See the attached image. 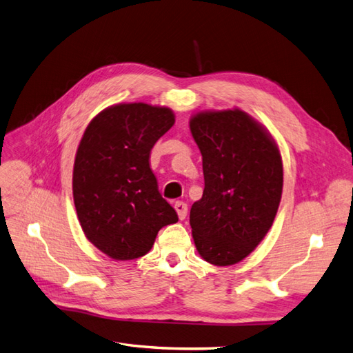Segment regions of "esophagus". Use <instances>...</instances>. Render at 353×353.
<instances>
[{"mask_svg": "<svg viewBox=\"0 0 353 353\" xmlns=\"http://www.w3.org/2000/svg\"><path fill=\"white\" fill-rule=\"evenodd\" d=\"M174 209H176V212H177V216H179L180 221L186 218V214H188V205H186V203H183V201H176Z\"/></svg>", "mask_w": 353, "mask_h": 353, "instance_id": "esophagus-1", "label": "esophagus"}]
</instances>
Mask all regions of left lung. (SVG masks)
<instances>
[{
	"label": "left lung",
	"instance_id": "8db88e82",
	"mask_svg": "<svg viewBox=\"0 0 353 353\" xmlns=\"http://www.w3.org/2000/svg\"><path fill=\"white\" fill-rule=\"evenodd\" d=\"M189 128L203 157L204 191L189 223L198 254L227 267L249 256L274 222L283 164L276 140L241 108L198 112Z\"/></svg>",
	"mask_w": 353,
	"mask_h": 353
}]
</instances>
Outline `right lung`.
Masks as SVG:
<instances>
[{"instance_id": "1", "label": "right lung", "mask_w": 353, "mask_h": 353, "mask_svg": "<svg viewBox=\"0 0 353 353\" xmlns=\"http://www.w3.org/2000/svg\"><path fill=\"white\" fill-rule=\"evenodd\" d=\"M176 122L170 107L121 103L89 122L73 168V198L85 237L116 261L146 255L177 213L158 191L150 150Z\"/></svg>"}]
</instances>
